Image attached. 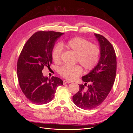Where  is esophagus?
<instances>
[{
    "label": "esophagus",
    "mask_w": 133,
    "mask_h": 133,
    "mask_svg": "<svg viewBox=\"0 0 133 133\" xmlns=\"http://www.w3.org/2000/svg\"><path fill=\"white\" fill-rule=\"evenodd\" d=\"M71 83V81H68L67 80H64V84H66V83Z\"/></svg>",
    "instance_id": "obj_1"
}]
</instances>
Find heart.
<instances>
[{"label":"heart","mask_w":133,"mask_h":133,"mask_svg":"<svg viewBox=\"0 0 133 133\" xmlns=\"http://www.w3.org/2000/svg\"><path fill=\"white\" fill-rule=\"evenodd\" d=\"M61 47L76 54V61L79 62L86 71L91 70L98 62L99 48L85 39L75 37L68 41L64 45H57L54 47L52 52V58L55 64H59L60 62ZM82 71L81 67L79 65H65L60 68L59 73L64 78L73 80L80 76Z\"/></svg>","instance_id":"obj_1"}]
</instances>
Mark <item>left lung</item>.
Listing matches in <instances>:
<instances>
[{"mask_svg":"<svg viewBox=\"0 0 133 133\" xmlns=\"http://www.w3.org/2000/svg\"><path fill=\"white\" fill-rule=\"evenodd\" d=\"M94 36L100 46L99 60L82 76L85 84L79 85L78 92L73 96L74 103L83 109H92L101 104L111 90L116 76V57L112 45L101 35L94 33Z\"/></svg>","mask_w":133,"mask_h":133,"instance_id":"8db88e82","label":"left lung"}]
</instances>
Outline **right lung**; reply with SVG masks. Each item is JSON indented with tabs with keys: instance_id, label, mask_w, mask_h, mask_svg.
Instances as JSON below:
<instances>
[{
	"instance_id": "obj_1",
	"label": "right lung",
	"mask_w": 133,
	"mask_h": 133,
	"mask_svg": "<svg viewBox=\"0 0 133 133\" xmlns=\"http://www.w3.org/2000/svg\"><path fill=\"white\" fill-rule=\"evenodd\" d=\"M64 33L39 31L27 40L19 55L17 75L19 86L30 101L36 104H46L54 98L56 89L62 80L43 75L44 67L52 64V52L55 42Z\"/></svg>"
}]
</instances>
